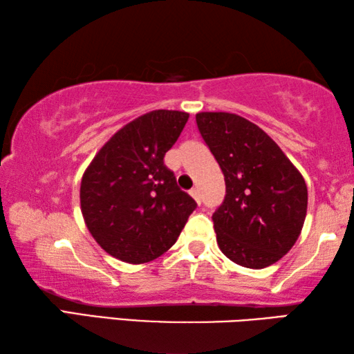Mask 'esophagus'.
Listing matches in <instances>:
<instances>
[{
    "instance_id": "1",
    "label": "esophagus",
    "mask_w": 354,
    "mask_h": 354,
    "mask_svg": "<svg viewBox=\"0 0 354 354\" xmlns=\"http://www.w3.org/2000/svg\"><path fill=\"white\" fill-rule=\"evenodd\" d=\"M189 194L192 195V198H194V200L200 205V203H201V198H200V190H198V189H192V190L189 192Z\"/></svg>"
}]
</instances>
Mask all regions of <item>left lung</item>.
Instances as JSON below:
<instances>
[{
    "label": "left lung",
    "instance_id": "left-lung-1",
    "mask_svg": "<svg viewBox=\"0 0 354 354\" xmlns=\"http://www.w3.org/2000/svg\"><path fill=\"white\" fill-rule=\"evenodd\" d=\"M196 124L225 176V200L212 215L221 253L247 268L272 266L301 232L306 183L283 149L247 118L200 112Z\"/></svg>",
    "mask_w": 354,
    "mask_h": 354
}]
</instances>
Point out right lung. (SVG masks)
Segmentation results:
<instances>
[{"instance_id":"1","label":"right lung","mask_w":354,"mask_h":354,"mask_svg":"<svg viewBox=\"0 0 354 354\" xmlns=\"http://www.w3.org/2000/svg\"><path fill=\"white\" fill-rule=\"evenodd\" d=\"M187 120V112L165 109L133 120L84 173V221L100 247L120 261L143 263L164 254L195 211V200L164 165Z\"/></svg>"}]
</instances>
